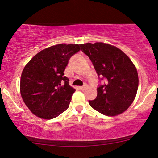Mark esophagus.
<instances>
[{"label": "esophagus", "mask_w": 158, "mask_h": 158, "mask_svg": "<svg viewBox=\"0 0 158 158\" xmlns=\"http://www.w3.org/2000/svg\"><path fill=\"white\" fill-rule=\"evenodd\" d=\"M87 88V85H85L83 86V87H80V89H81V90H85Z\"/></svg>", "instance_id": "obj_1"}]
</instances>
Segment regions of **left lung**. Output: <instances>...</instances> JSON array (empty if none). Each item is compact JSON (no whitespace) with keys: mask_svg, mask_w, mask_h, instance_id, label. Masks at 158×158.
Returning <instances> with one entry per match:
<instances>
[{"mask_svg":"<svg viewBox=\"0 0 158 158\" xmlns=\"http://www.w3.org/2000/svg\"><path fill=\"white\" fill-rule=\"evenodd\" d=\"M90 59L99 77L106 79L97 89V97L89 105L102 114L114 117L132 104L139 87L137 69L126 54L109 44L96 42L80 44Z\"/></svg>","mask_w":158,"mask_h":158,"instance_id":"left-lung-1","label":"left lung"}]
</instances>
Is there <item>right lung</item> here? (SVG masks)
Wrapping results in <instances>:
<instances>
[{
  "label": "right lung",
  "instance_id": "right-lung-1",
  "mask_svg": "<svg viewBox=\"0 0 158 158\" xmlns=\"http://www.w3.org/2000/svg\"><path fill=\"white\" fill-rule=\"evenodd\" d=\"M79 46L60 44L46 48L24 68L20 79L22 98L39 118H55L69 108L76 89L69 85L64 71L70 57L80 50Z\"/></svg>",
  "mask_w": 158,
  "mask_h": 158
}]
</instances>
